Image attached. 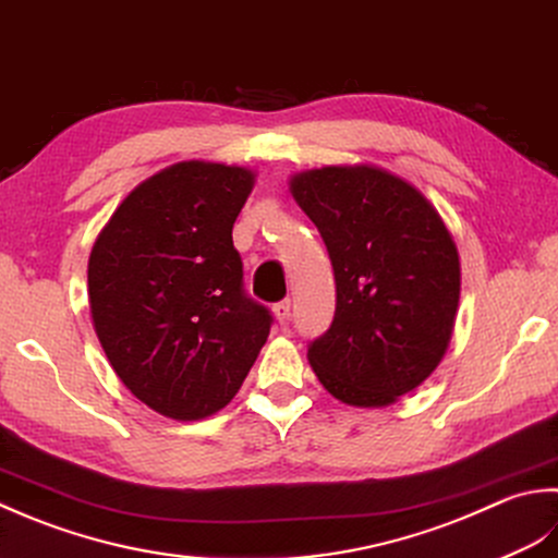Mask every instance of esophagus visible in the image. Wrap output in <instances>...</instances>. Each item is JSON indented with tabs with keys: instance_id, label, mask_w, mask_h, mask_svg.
<instances>
[{
	"instance_id": "esophagus-1",
	"label": "esophagus",
	"mask_w": 558,
	"mask_h": 558,
	"mask_svg": "<svg viewBox=\"0 0 558 558\" xmlns=\"http://www.w3.org/2000/svg\"><path fill=\"white\" fill-rule=\"evenodd\" d=\"M275 315H277V320L281 323V325H287L289 323V317H291V301L289 299H283V301H279V303H275Z\"/></svg>"
}]
</instances>
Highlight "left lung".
Listing matches in <instances>:
<instances>
[{
	"label": "left lung",
	"instance_id": "1",
	"mask_svg": "<svg viewBox=\"0 0 558 558\" xmlns=\"http://www.w3.org/2000/svg\"><path fill=\"white\" fill-rule=\"evenodd\" d=\"M291 195L332 259V325L308 344L323 388L354 407H388L446 354L460 301V257L430 202L375 166H325Z\"/></svg>",
	"mask_w": 558,
	"mask_h": 558
}]
</instances>
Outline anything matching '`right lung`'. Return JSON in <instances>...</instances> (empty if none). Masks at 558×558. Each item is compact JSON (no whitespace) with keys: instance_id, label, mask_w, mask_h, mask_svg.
<instances>
[{"instance_id":"obj_1","label":"right lung","mask_w":558,"mask_h":558,"mask_svg":"<svg viewBox=\"0 0 558 558\" xmlns=\"http://www.w3.org/2000/svg\"><path fill=\"white\" fill-rule=\"evenodd\" d=\"M253 170L183 161L134 187L88 257L90 317L112 371L154 412L195 422L229 404L271 313L243 289L233 223Z\"/></svg>"}]
</instances>
